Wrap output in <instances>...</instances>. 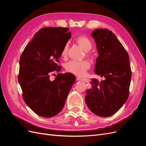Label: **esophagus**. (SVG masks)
<instances>
[{
  "label": "esophagus",
  "mask_w": 146,
  "mask_h": 146,
  "mask_svg": "<svg viewBox=\"0 0 146 146\" xmlns=\"http://www.w3.org/2000/svg\"><path fill=\"white\" fill-rule=\"evenodd\" d=\"M77 78L78 80H81V81H83V82H88V79H86L85 78L81 77H78Z\"/></svg>",
  "instance_id": "esophagus-1"
}]
</instances>
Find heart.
<instances>
[{"mask_svg":"<svg viewBox=\"0 0 146 146\" xmlns=\"http://www.w3.org/2000/svg\"><path fill=\"white\" fill-rule=\"evenodd\" d=\"M76 42L83 49L86 51L85 55L88 58H91L92 55L91 52H89L92 48V43L90 39L84 35L78 36L76 39ZM69 46L68 44L63 46L62 50L61 52V56L62 58H66L68 54ZM90 68V64L88 61L86 60H83L80 61H69L65 65V69L66 71L72 74L76 75L78 76H83L85 74L87 70Z\"/></svg>","mask_w":146,"mask_h":146,"instance_id":"heart-1","label":"heart"}]
</instances>
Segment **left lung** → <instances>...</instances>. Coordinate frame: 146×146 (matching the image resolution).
<instances>
[{
	"label": "left lung",
	"instance_id": "8db88e82",
	"mask_svg": "<svg viewBox=\"0 0 146 146\" xmlns=\"http://www.w3.org/2000/svg\"><path fill=\"white\" fill-rule=\"evenodd\" d=\"M99 56L94 72L102 79H92V89L88 90L85 101L95 114L108 117L115 114L129 96L131 70L125 48L111 30L92 31Z\"/></svg>",
	"mask_w": 146,
	"mask_h": 146
}]
</instances>
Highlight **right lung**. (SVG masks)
I'll return each mask as SVG.
<instances>
[{
	"label": "right lung",
	"instance_id": "obj_1",
	"mask_svg": "<svg viewBox=\"0 0 146 146\" xmlns=\"http://www.w3.org/2000/svg\"><path fill=\"white\" fill-rule=\"evenodd\" d=\"M68 28L44 27L35 34L25 46L19 60L18 82L25 102L38 115L51 117L63 109L76 81L70 73L59 72L61 52L71 38ZM56 71L55 80H49Z\"/></svg>",
	"mask_w": 146,
	"mask_h": 146
}]
</instances>
